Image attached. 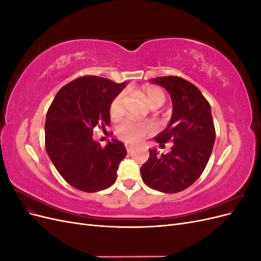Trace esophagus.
Masks as SVG:
<instances>
[{
	"label": "esophagus",
	"mask_w": 261,
	"mask_h": 261,
	"mask_svg": "<svg viewBox=\"0 0 261 261\" xmlns=\"http://www.w3.org/2000/svg\"><path fill=\"white\" fill-rule=\"evenodd\" d=\"M125 148H126V150H127V152H130L133 148H134V146L130 145V144H125Z\"/></svg>",
	"instance_id": "1"
}]
</instances>
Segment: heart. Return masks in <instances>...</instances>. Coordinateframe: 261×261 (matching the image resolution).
<instances>
[{
  "label": "heart",
  "instance_id": "obj_1",
  "mask_svg": "<svg viewBox=\"0 0 261 261\" xmlns=\"http://www.w3.org/2000/svg\"><path fill=\"white\" fill-rule=\"evenodd\" d=\"M143 94L148 102V105L152 109L160 108L165 102V93L162 89L158 87H147L143 90ZM110 114L114 117H117L123 114L124 112V93L120 92L110 102ZM153 132V126L150 123L138 122L132 118H126V120L118 123L115 133L116 136L125 143L135 144L144 139Z\"/></svg>",
  "mask_w": 261,
  "mask_h": 261
}]
</instances>
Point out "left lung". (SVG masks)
Segmentation results:
<instances>
[{"label":"left lung","mask_w":261,"mask_h":261,"mask_svg":"<svg viewBox=\"0 0 261 261\" xmlns=\"http://www.w3.org/2000/svg\"><path fill=\"white\" fill-rule=\"evenodd\" d=\"M151 83L164 87L173 102L168 127L154 139L161 146L173 141V146L161 155L150 149L140 173L150 188L174 194L194 184L206 168L216 139L215 124L209 102L192 83L178 76L156 77Z\"/></svg>","instance_id":"left-lung-1"}]
</instances>
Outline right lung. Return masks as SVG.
<instances>
[{
	"label": "right lung",
	"mask_w": 261,
	"mask_h": 261,
	"mask_svg": "<svg viewBox=\"0 0 261 261\" xmlns=\"http://www.w3.org/2000/svg\"><path fill=\"white\" fill-rule=\"evenodd\" d=\"M126 83L87 75L59 90L45 118V150L55 169L69 185L96 193L116 180L125 146L113 139L106 147L92 139L96 126L110 125V102Z\"/></svg>",
	"instance_id": "right-lung-1"
}]
</instances>
